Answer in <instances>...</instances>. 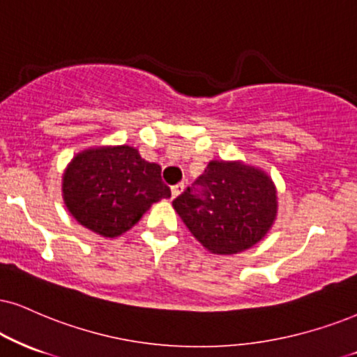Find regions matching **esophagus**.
<instances>
[{"label": "esophagus", "mask_w": 357, "mask_h": 357, "mask_svg": "<svg viewBox=\"0 0 357 357\" xmlns=\"http://www.w3.org/2000/svg\"><path fill=\"white\" fill-rule=\"evenodd\" d=\"M183 188H185V187H183V183H178V185L172 187V190H170L172 192V199H177L180 193L183 192Z\"/></svg>", "instance_id": "obj_1"}]
</instances>
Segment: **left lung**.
I'll return each mask as SVG.
<instances>
[{
  "mask_svg": "<svg viewBox=\"0 0 357 357\" xmlns=\"http://www.w3.org/2000/svg\"><path fill=\"white\" fill-rule=\"evenodd\" d=\"M172 205L204 248L213 255H235L270 231L278 215V192L258 167L212 160Z\"/></svg>",
  "mask_w": 357,
  "mask_h": 357,
  "instance_id": "left-lung-1",
  "label": "left lung"
}]
</instances>
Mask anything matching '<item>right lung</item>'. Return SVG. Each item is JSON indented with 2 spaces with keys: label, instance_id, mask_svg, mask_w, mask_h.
Returning <instances> with one entry per match:
<instances>
[{
  "label": "right lung",
  "instance_id": "obj_1",
  "mask_svg": "<svg viewBox=\"0 0 357 357\" xmlns=\"http://www.w3.org/2000/svg\"><path fill=\"white\" fill-rule=\"evenodd\" d=\"M170 199L160 165L130 145H99L73 157L63 174V200L71 217L104 238L129 231L152 204Z\"/></svg>",
  "mask_w": 357,
  "mask_h": 357
}]
</instances>
